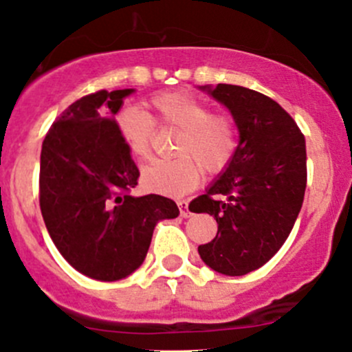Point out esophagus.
<instances>
[{
    "instance_id": "1",
    "label": "esophagus",
    "mask_w": 352,
    "mask_h": 352,
    "mask_svg": "<svg viewBox=\"0 0 352 352\" xmlns=\"http://www.w3.org/2000/svg\"><path fill=\"white\" fill-rule=\"evenodd\" d=\"M177 206H179V211H180V216H182V218H189V216L192 214L189 209V204H187V201H179L177 202Z\"/></svg>"
}]
</instances>
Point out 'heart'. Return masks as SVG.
Instances as JSON below:
<instances>
[{"label": "heart", "instance_id": "obj_1", "mask_svg": "<svg viewBox=\"0 0 352 352\" xmlns=\"http://www.w3.org/2000/svg\"><path fill=\"white\" fill-rule=\"evenodd\" d=\"M148 112L136 107L120 109L116 127L127 151L144 160L151 151L155 124L163 129L180 131L175 141L179 158L156 160L141 172L148 190L177 197L201 182L202 170L218 175L230 166L239 150V129L233 117L214 113L206 102L184 91L158 94L146 102Z\"/></svg>", "mask_w": 352, "mask_h": 352}]
</instances>
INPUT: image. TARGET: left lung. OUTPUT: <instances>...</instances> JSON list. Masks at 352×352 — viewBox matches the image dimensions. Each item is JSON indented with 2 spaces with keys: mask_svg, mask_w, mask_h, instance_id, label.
Here are the masks:
<instances>
[{
  "mask_svg": "<svg viewBox=\"0 0 352 352\" xmlns=\"http://www.w3.org/2000/svg\"><path fill=\"white\" fill-rule=\"evenodd\" d=\"M201 90L228 107L240 141L228 168L189 206L218 223L214 239L197 250L216 272L243 276L271 261L293 230L307 189L305 136L278 102L258 91L225 83Z\"/></svg>",
  "mask_w": 352,
  "mask_h": 352,
  "instance_id": "8db88e82",
  "label": "left lung"
}]
</instances>
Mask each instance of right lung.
Returning a JSON list of instances; mask_svg holds the SVG:
<instances>
[{
    "instance_id": "1",
    "label": "right lung",
    "mask_w": 352,
    "mask_h": 352,
    "mask_svg": "<svg viewBox=\"0 0 352 352\" xmlns=\"http://www.w3.org/2000/svg\"><path fill=\"white\" fill-rule=\"evenodd\" d=\"M126 90H100L71 104L52 122L41 151L42 218L63 257L81 274L119 281L150 248L156 223L179 216L168 197L131 196L136 163L116 127Z\"/></svg>"
}]
</instances>
